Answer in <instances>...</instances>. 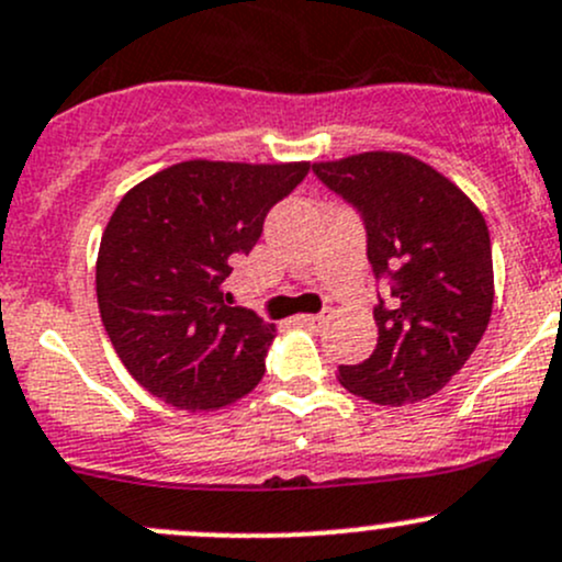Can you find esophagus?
<instances>
[{"mask_svg": "<svg viewBox=\"0 0 562 562\" xmlns=\"http://www.w3.org/2000/svg\"><path fill=\"white\" fill-rule=\"evenodd\" d=\"M328 317H330V312H328V310L317 312V315H304V317H301V326H306V328L317 330V328H323V326H326V321H328Z\"/></svg>", "mask_w": 562, "mask_h": 562, "instance_id": "1", "label": "esophagus"}]
</instances>
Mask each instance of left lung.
Returning a JSON list of instances; mask_svg holds the SVG:
<instances>
[{
  "instance_id": "left-lung-1",
  "label": "left lung",
  "mask_w": 562,
  "mask_h": 562,
  "mask_svg": "<svg viewBox=\"0 0 562 562\" xmlns=\"http://www.w3.org/2000/svg\"><path fill=\"white\" fill-rule=\"evenodd\" d=\"M360 215L376 291L374 352L339 366L341 385L380 406L439 393L476 350L493 312L487 223L445 175L404 153L312 167Z\"/></svg>"
}]
</instances>
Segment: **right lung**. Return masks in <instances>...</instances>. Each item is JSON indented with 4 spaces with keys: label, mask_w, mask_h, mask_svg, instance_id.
Instances as JSON below:
<instances>
[{
    "label": "right lung",
    "mask_w": 562,
    "mask_h": 562,
    "mask_svg": "<svg viewBox=\"0 0 562 562\" xmlns=\"http://www.w3.org/2000/svg\"><path fill=\"white\" fill-rule=\"evenodd\" d=\"M310 164L182 161L121 199L104 228L97 299L117 358L175 409H221L261 382L271 326L223 282Z\"/></svg>",
    "instance_id": "1"
}]
</instances>
